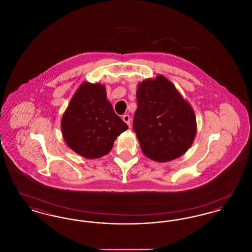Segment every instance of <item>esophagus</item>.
<instances>
[{
    "label": "esophagus",
    "mask_w": 252,
    "mask_h": 252,
    "mask_svg": "<svg viewBox=\"0 0 252 252\" xmlns=\"http://www.w3.org/2000/svg\"><path fill=\"white\" fill-rule=\"evenodd\" d=\"M123 120H124V122H125L128 126H130V116H129L128 114H125V115L123 116Z\"/></svg>",
    "instance_id": "obj_1"
}]
</instances>
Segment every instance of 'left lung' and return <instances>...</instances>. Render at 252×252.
Masks as SVG:
<instances>
[{
    "mask_svg": "<svg viewBox=\"0 0 252 252\" xmlns=\"http://www.w3.org/2000/svg\"><path fill=\"white\" fill-rule=\"evenodd\" d=\"M136 97L133 130L144 155L158 162L182 156L196 132L195 115L188 102L162 75L140 83Z\"/></svg>",
    "mask_w": 252,
    "mask_h": 252,
    "instance_id": "left-lung-1",
    "label": "left lung"
}]
</instances>
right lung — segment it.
<instances>
[{
  "mask_svg": "<svg viewBox=\"0 0 252 252\" xmlns=\"http://www.w3.org/2000/svg\"><path fill=\"white\" fill-rule=\"evenodd\" d=\"M127 128L107 100L105 86L88 82L72 96L61 120L66 144L87 158L107 155L116 138Z\"/></svg>",
  "mask_w": 252,
  "mask_h": 252,
  "instance_id": "obj_1",
  "label": "right lung"
}]
</instances>
